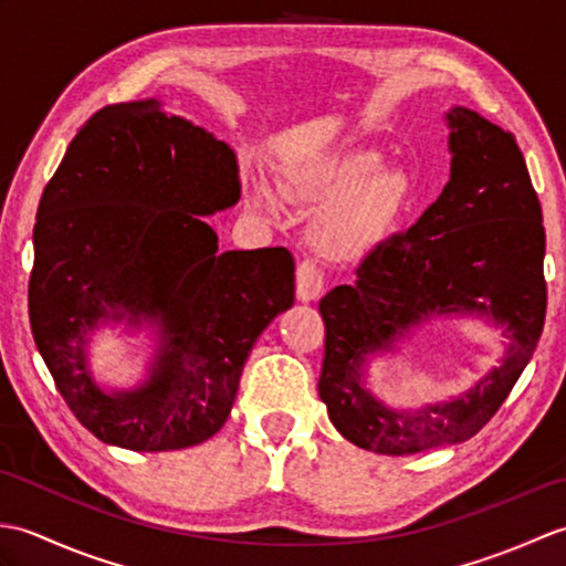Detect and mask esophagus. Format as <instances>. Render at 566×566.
Returning a JSON list of instances; mask_svg holds the SVG:
<instances>
[{
	"label": "esophagus",
	"mask_w": 566,
	"mask_h": 566,
	"mask_svg": "<svg viewBox=\"0 0 566 566\" xmlns=\"http://www.w3.org/2000/svg\"><path fill=\"white\" fill-rule=\"evenodd\" d=\"M323 292V272L314 260H302L296 268V298L298 302H314Z\"/></svg>",
	"instance_id": "obj_1"
}]
</instances>
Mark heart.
Segmentation results:
<instances>
[{
    "label": "heart",
    "mask_w": 566,
    "mask_h": 566,
    "mask_svg": "<svg viewBox=\"0 0 566 566\" xmlns=\"http://www.w3.org/2000/svg\"><path fill=\"white\" fill-rule=\"evenodd\" d=\"M381 155L367 148H345L314 155L284 167L280 187L290 199L321 203L314 240L323 255L355 258L396 221L406 207L411 182L399 167H379ZM250 201L272 213L274 197L252 182Z\"/></svg>",
    "instance_id": "obj_1"
}]
</instances>
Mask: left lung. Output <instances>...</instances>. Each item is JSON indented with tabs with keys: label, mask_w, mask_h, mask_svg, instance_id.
I'll use <instances>...</instances> for the list:
<instances>
[{
	"label": "left lung",
	"mask_w": 566,
	"mask_h": 566,
	"mask_svg": "<svg viewBox=\"0 0 566 566\" xmlns=\"http://www.w3.org/2000/svg\"><path fill=\"white\" fill-rule=\"evenodd\" d=\"M450 182L408 228L359 262L353 284L321 298L326 323L318 396L357 448L413 454L464 442L506 401L545 326L543 209L511 130L464 106L448 112ZM479 313L507 326L502 365L460 400L399 412L364 387L366 357L432 315Z\"/></svg>",
	"instance_id": "8db88e82"
}]
</instances>
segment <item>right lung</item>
<instances>
[{
	"mask_svg": "<svg viewBox=\"0 0 566 566\" xmlns=\"http://www.w3.org/2000/svg\"><path fill=\"white\" fill-rule=\"evenodd\" d=\"M240 199L235 153L158 99L104 106L72 138L33 226L35 347L80 423L136 452L182 450L226 423L245 359L294 304L286 248L219 252L203 216ZM159 333L149 379L106 395L91 379L99 319Z\"/></svg>",
	"mask_w": 566,
	"mask_h": 566,
	"instance_id": "add662e5",
	"label": "right lung"
}]
</instances>
